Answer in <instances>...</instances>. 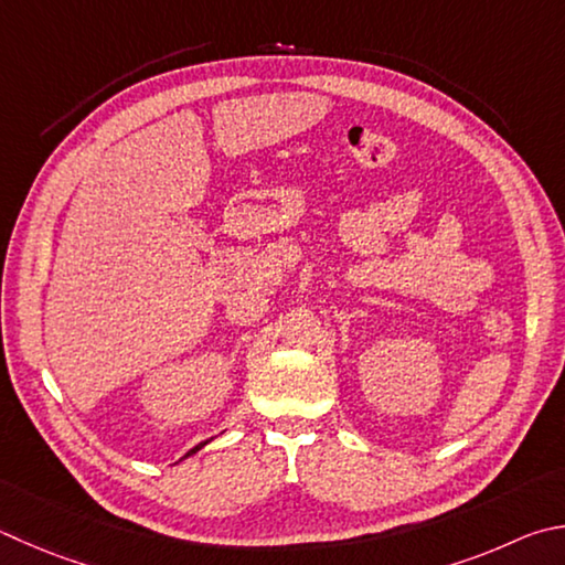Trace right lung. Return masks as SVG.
<instances>
[{"label": "right lung", "instance_id": "right-lung-1", "mask_svg": "<svg viewBox=\"0 0 565 565\" xmlns=\"http://www.w3.org/2000/svg\"><path fill=\"white\" fill-rule=\"evenodd\" d=\"M204 445H207V443H202V445H198V447H194V449H190V452H188V455H184V457H190V455H194V452H198V449H202Z\"/></svg>", "mask_w": 565, "mask_h": 565}]
</instances>
